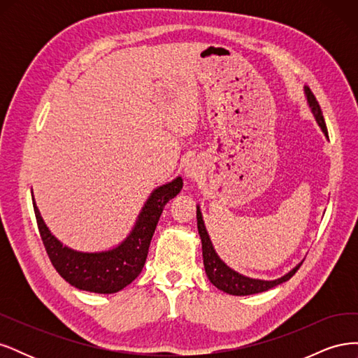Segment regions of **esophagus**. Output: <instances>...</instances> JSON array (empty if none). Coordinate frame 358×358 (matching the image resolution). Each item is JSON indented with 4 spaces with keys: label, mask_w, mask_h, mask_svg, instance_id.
Returning <instances> with one entry per match:
<instances>
[{
    "label": "esophagus",
    "mask_w": 358,
    "mask_h": 358,
    "mask_svg": "<svg viewBox=\"0 0 358 358\" xmlns=\"http://www.w3.org/2000/svg\"><path fill=\"white\" fill-rule=\"evenodd\" d=\"M185 171H187V175L189 176V178H197V175H199V167L194 164V162H189V164L187 166V169H185Z\"/></svg>",
    "instance_id": "1"
}]
</instances>
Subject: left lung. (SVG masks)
<instances>
[{"label": "left lung", "instance_id": "1", "mask_svg": "<svg viewBox=\"0 0 358 358\" xmlns=\"http://www.w3.org/2000/svg\"><path fill=\"white\" fill-rule=\"evenodd\" d=\"M305 91H306V95H308L309 106H310L313 115H315L318 125L321 127L324 134L329 137L327 127H326V122H324V116H322L321 107H320V104L315 99V95L312 94V91L309 88H305ZM197 229H199V234L201 237L203 263H204L206 275H208L209 280L216 288H220L224 292H229V294L249 296V294H257V292L267 291L270 288H273L279 284L285 282V280H288L292 275H294L299 270V267L301 266V264L296 266L289 273H287L285 276L279 278V279H275V280H262V279H251V278L242 276L237 272H234V270H231L227 264H224L221 262V258L216 255L215 249L212 246V242L209 239V234H208V231H206V227H204L199 206H197Z\"/></svg>", "mask_w": 358, "mask_h": 358}]
</instances>
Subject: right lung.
Wrapping results in <instances>:
<instances>
[{"label": "right lung", "mask_w": 358, "mask_h": 358, "mask_svg": "<svg viewBox=\"0 0 358 358\" xmlns=\"http://www.w3.org/2000/svg\"><path fill=\"white\" fill-rule=\"evenodd\" d=\"M182 185V178H176L167 185L157 188L150 194L136 227L127 239L112 251L94 254L78 252L62 246L43 222L36 201L32 200L40 237L52 266L69 284L79 289L99 294L121 291L142 272L159 216L164 206L178 196Z\"/></svg>", "instance_id": "right-lung-1"}]
</instances>
